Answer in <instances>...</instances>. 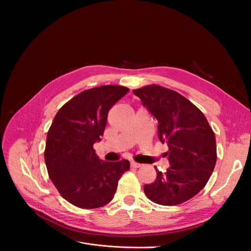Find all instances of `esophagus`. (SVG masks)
Masks as SVG:
<instances>
[{
    "label": "esophagus",
    "instance_id": "34e87169",
    "mask_svg": "<svg viewBox=\"0 0 251 251\" xmlns=\"http://www.w3.org/2000/svg\"><path fill=\"white\" fill-rule=\"evenodd\" d=\"M140 166H141L140 163H137V162H135V161L131 162V168H133V169H138V168H140Z\"/></svg>",
    "mask_w": 251,
    "mask_h": 251
}]
</instances>
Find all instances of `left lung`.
Wrapping results in <instances>:
<instances>
[{
  "label": "left lung",
  "mask_w": 251,
  "mask_h": 251,
  "mask_svg": "<svg viewBox=\"0 0 251 251\" xmlns=\"http://www.w3.org/2000/svg\"><path fill=\"white\" fill-rule=\"evenodd\" d=\"M158 120V137L166 142L170 169L157 173L156 180L143 186L157 204L178 205L206 185L217 161L215 133L204 114L176 91L158 85L133 90Z\"/></svg>",
  "instance_id": "1"
}]
</instances>
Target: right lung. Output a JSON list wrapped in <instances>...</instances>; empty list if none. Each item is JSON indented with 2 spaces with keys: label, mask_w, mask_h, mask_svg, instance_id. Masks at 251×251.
Listing matches in <instances>:
<instances>
[{
  "label": "right lung",
  "mask_w": 251,
  "mask_h": 251,
  "mask_svg": "<svg viewBox=\"0 0 251 251\" xmlns=\"http://www.w3.org/2000/svg\"><path fill=\"white\" fill-rule=\"evenodd\" d=\"M127 91L116 85L82 91L66 102L52 121L45 162L60 196L75 206L91 209L108 204L118 180L130 170L128 160L103 161L93 149L103 136L109 110Z\"/></svg>",
  "instance_id": "obj_1"
}]
</instances>
